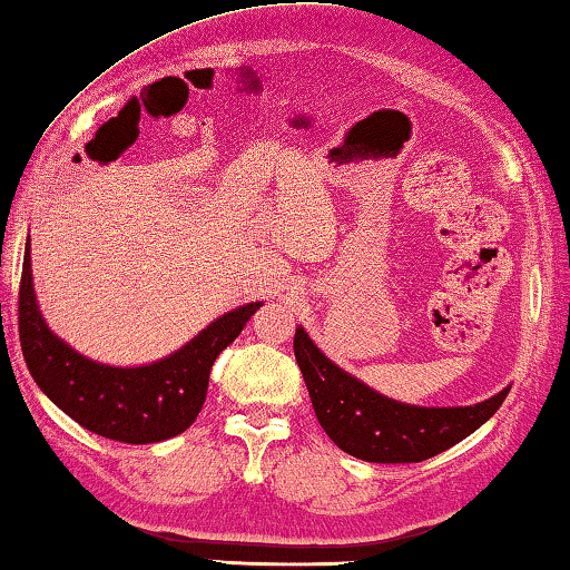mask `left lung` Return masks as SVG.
Listing matches in <instances>:
<instances>
[{
	"label": "left lung",
	"instance_id": "left-lung-1",
	"mask_svg": "<svg viewBox=\"0 0 570 570\" xmlns=\"http://www.w3.org/2000/svg\"><path fill=\"white\" fill-rule=\"evenodd\" d=\"M294 354L321 429L348 456L371 463H419L456 446L499 411L511 391L503 389L473 406H411L381 396L338 368L302 326L294 336Z\"/></svg>",
	"mask_w": 570,
	"mask_h": 570
}]
</instances>
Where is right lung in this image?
Segmentation results:
<instances>
[{"mask_svg":"<svg viewBox=\"0 0 570 570\" xmlns=\"http://www.w3.org/2000/svg\"><path fill=\"white\" fill-rule=\"evenodd\" d=\"M262 304H244L219 316L189 344L154 364L127 368L99 364L47 326L37 306L27 239L19 284V341L37 386L79 426L121 443H157L196 421L216 356L242 334Z\"/></svg>","mask_w":570,"mask_h":570,"instance_id":"1","label":"right lung"}]
</instances>
